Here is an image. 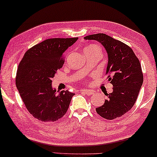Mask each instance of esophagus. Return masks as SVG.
<instances>
[{
  "instance_id": "1",
  "label": "esophagus",
  "mask_w": 157,
  "mask_h": 157,
  "mask_svg": "<svg viewBox=\"0 0 157 157\" xmlns=\"http://www.w3.org/2000/svg\"><path fill=\"white\" fill-rule=\"evenodd\" d=\"M81 92L84 93V94H86L87 95H88V96L94 94V91H93V90H81Z\"/></svg>"
}]
</instances>
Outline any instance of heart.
Returning a JSON list of instances; mask_svg holds the SVG:
<instances>
[{
  "mask_svg": "<svg viewBox=\"0 0 157 157\" xmlns=\"http://www.w3.org/2000/svg\"><path fill=\"white\" fill-rule=\"evenodd\" d=\"M99 49V47L97 46V45H95V44H91V45H90L86 47V48H84L83 51L85 52H87V51H89V50H91V49Z\"/></svg>",
  "mask_w": 157,
  "mask_h": 157,
  "instance_id": "heart-1",
  "label": "heart"
}]
</instances>
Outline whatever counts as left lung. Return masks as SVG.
I'll use <instances>...</instances> for the list:
<instances>
[{
  "label": "left lung",
  "instance_id": "1",
  "mask_svg": "<svg viewBox=\"0 0 157 157\" xmlns=\"http://www.w3.org/2000/svg\"><path fill=\"white\" fill-rule=\"evenodd\" d=\"M84 39L97 40L104 47L108 57L106 74L114 87L96 111L108 120L121 117L134 106L144 82L138 58L128 45L105 34L89 35Z\"/></svg>",
  "mask_w": 157,
  "mask_h": 157
}]
</instances>
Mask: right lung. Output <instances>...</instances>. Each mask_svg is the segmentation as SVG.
I'll return each mask as SVG.
<instances>
[{"label":"right lung","instance_id":"1","mask_svg":"<svg viewBox=\"0 0 157 157\" xmlns=\"http://www.w3.org/2000/svg\"><path fill=\"white\" fill-rule=\"evenodd\" d=\"M78 38L47 39L28 49L19 63L16 87L27 109L38 120L56 121L67 111L75 94L68 90L57 94L52 78L64 63V52Z\"/></svg>","mask_w":157,"mask_h":157}]
</instances>
